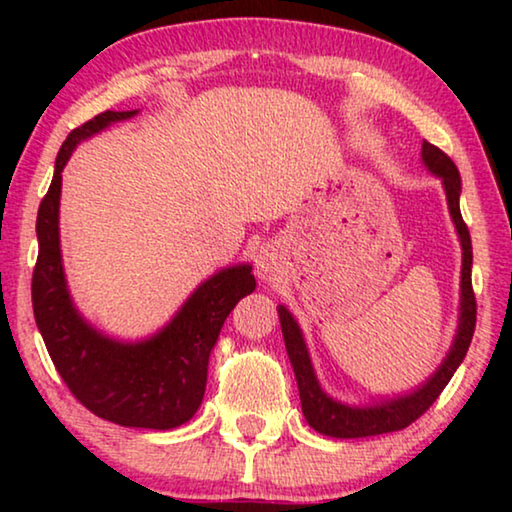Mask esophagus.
<instances>
[{
	"label": "esophagus",
	"mask_w": 512,
	"mask_h": 512,
	"mask_svg": "<svg viewBox=\"0 0 512 512\" xmlns=\"http://www.w3.org/2000/svg\"><path fill=\"white\" fill-rule=\"evenodd\" d=\"M255 264H257V275L262 277V280H266V282L275 280V277H277V255H275L273 246L259 248V253L255 257Z\"/></svg>",
	"instance_id": "esophagus-1"
}]
</instances>
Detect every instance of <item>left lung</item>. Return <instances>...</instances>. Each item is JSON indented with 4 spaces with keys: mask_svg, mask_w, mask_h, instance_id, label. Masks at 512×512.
<instances>
[{
    "mask_svg": "<svg viewBox=\"0 0 512 512\" xmlns=\"http://www.w3.org/2000/svg\"><path fill=\"white\" fill-rule=\"evenodd\" d=\"M422 162L433 176L440 178L443 183L449 216H452L458 241H461L463 250V266H461V307H458V327L456 336L449 348L447 357L436 368V372L413 388L411 393L397 395V397H384V400L372 402V404H345L334 400L332 395H327L320 386L316 377L314 363H311L305 336L298 320L293 318L291 311L284 305H277V316H280L284 345H287L289 361L296 372L298 391H300V404L305 420L309 422L311 429L329 438H368L379 436V433H391L409 427L420 415L429 409V406L438 400V395L443 393V388L449 384V379L454 377L456 368L461 366L467 348L472 343L474 323H476V300L472 291V239L470 230L461 216V173H458L456 164L449 160L438 146L429 142H422Z\"/></svg>",
    "mask_w": 512,
    "mask_h": 512,
    "instance_id": "1",
    "label": "left lung"
}]
</instances>
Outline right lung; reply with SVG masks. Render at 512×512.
I'll return each instance as SVG.
<instances>
[{
  "instance_id": "1",
  "label": "right lung",
  "mask_w": 512,
  "mask_h": 512,
  "mask_svg": "<svg viewBox=\"0 0 512 512\" xmlns=\"http://www.w3.org/2000/svg\"><path fill=\"white\" fill-rule=\"evenodd\" d=\"M137 110H106L67 135L54 178L42 198L33 268V314L58 375L85 409L121 427L176 429L194 418L203 402L207 363L221 327L257 282L250 264L221 268L198 284L167 325L142 341L103 334L76 309L60 253V187L67 160L81 142Z\"/></svg>"
}]
</instances>
